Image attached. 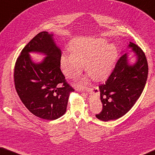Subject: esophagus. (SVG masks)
<instances>
[{
	"label": "esophagus",
	"mask_w": 155,
	"mask_h": 155,
	"mask_svg": "<svg viewBox=\"0 0 155 155\" xmlns=\"http://www.w3.org/2000/svg\"><path fill=\"white\" fill-rule=\"evenodd\" d=\"M91 91V90H87V92H88V93L90 92ZM82 94H83V95H85V93H82Z\"/></svg>",
	"instance_id": "obj_1"
}]
</instances>
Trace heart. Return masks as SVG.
<instances>
[{
  "label": "heart",
  "mask_w": 155,
  "mask_h": 155,
  "mask_svg": "<svg viewBox=\"0 0 155 155\" xmlns=\"http://www.w3.org/2000/svg\"><path fill=\"white\" fill-rule=\"evenodd\" d=\"M72 54L63 53L60 57V67L65 77L75 78L83 72L96 81L107 79L111 74L117 59V51L114 44H108L101 38H78L70 44ZM89 83V77H83L75 84L78 89H83Z\"/></svg>",
  "instance_id": "heart-1"
}]
</instances>
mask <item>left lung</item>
I'll return each mask as SVG.
<instances>
[{"label":"left lung","instance_id":"left-lung-1","mask_svg":"<svg viewBox=\"0 0 155 155\" xmlns=\"http://www.w3.org/2000/svg\"><path fill=\"white\" fill-rule=\"evenodd\" d=\"M130 52L120 57L105 83L98 87L103 110L96 117L107 122L120 118L134 106L145 87L148 66L145 54L140 47L129 42ZM131 54L135 57L130 61ZM97 91V90H96Z\"/></svg>","mask_w":155,"mask_h":155}]
</instances>
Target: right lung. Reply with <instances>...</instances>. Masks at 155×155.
<instances>
[{
	"mask_svg": "<svg viewBox=\"0 0 155 155\" xmlns=\"http://www.w3.org/2000/svg\"><path fill=\"white\" fill-rule=\"evenodd\" d=\"M33 52L45 57L36 62L30 55ZM61 56L53 33L42 31L26 45L15 63L14 83L18 96L28 111L41 119L54 120L64 115L70 94L74 91L60 69Z\"/></svg>",
	"mask_w": 155,
	"mask_h": 155,
	"instance_id": "right-lung-1",
	"label": "right lung"
}]
</instances>
